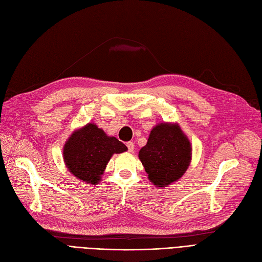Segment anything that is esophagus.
Instances as JSON below:
<instances>
[{
  "mask_svg": "<svg viewBox=\"0 0 262 262\" xmlns=\"http://www.w3.org/2000/svg\"><path fill=\"white\" fill-rule=\"evenodd\" d=\"M127 147H128V150L132 152L134 150V143L133 142H128L127 143Z\"/></svg>",
  "mask_w": 262,
  "mask_h": 262,
  "instance_id": "esophagus-1",
  "label": "esophagus"
}]
</instances>
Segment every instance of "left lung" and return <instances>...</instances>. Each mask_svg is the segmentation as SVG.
<instances>
[{"label":"left lung","mask_w":262,"mask_h":262,"mask_svg":"<svg viewBox=\"0 0 262 262\" xmlns=\"http://www.w3.org/2000/svg\"><path fill=\"white\" fill-rule=\"evenodd\" d=\"M149 181L166 187L185 173L192 158L191 142L178 123H158L150 131L146 145L139 151Z\"/></svg>","instance_id":"left-lung-1"}]
</instances>
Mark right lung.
<instances>
[{
  "mask_svg": "<svg viewBox=\"0 0 262 262\" xmlns=\"http://www.w3.org/2000/svg\"><path fill=\"white\" fill-rule=\"evenodd\" d=\"M128 150L115 137L108 135L95 123L76 130L62 149L66 167L77 179L88 184H97L114 154Z\"/></svg>",
  "mask_w": 262,
  "mask_h": 262,
  "instance_id": "1",
  "label": "right lung"
}]
</instances>
